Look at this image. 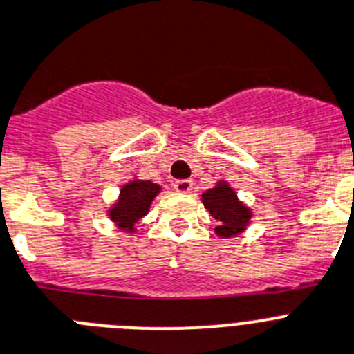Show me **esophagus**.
Segmentation results:
<instances>
[{
    "instance_id": "obj_1",
    "label": "esophagus",
    "mask_w": 354,
    "mask_h": 354,
    "mask_svg": "<svg viewBox=\"0 0 354 354\" xmlns=\"http://www.w3.org/2000/svg\"><path fill=\"white\" fill-rule=\"evenodd\" d=\"M174 187V191L182 192V194H187V192L192 191V182L191 180H176V182L172 183Z\"/></svg>"
}]
</instances>
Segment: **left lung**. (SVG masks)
I'll list each match as a JSON object with an SVG mask.
<instances>
[{
  "mask_svg": "<svg viewBox=\"0 0 354 354\" xmlns=\"http://www.w3.org/2000/svg\"><path fill=\"white\" fill-rule=\"evenodd\" d=\"M201 201L210 216L219 223L214 232L221 239L243 234L254 218L250 207L237 198V192L225 180H218L212 189L205 191Z\"/></svg>",
  "mask_w": 354,
  "mask_h": 354,
  "instance_id": "left-lung-1",
  "label": "left lung"
}]
</instances>
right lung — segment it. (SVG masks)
<instances>
[{
    "label": "right lung",
    "instance_id": "obj_1",
    "mask_svg": "<svg viewBox=\"0 0 354 354\" xmlns=\"http://www.w3.org/2000/svg\"><path fill=\"white\" fill-rule=\"evenodd\" d=\"M160 192H162V187L158 183L133 176L129 182L120 187L118 198L108 209V218L122 232L135 234L136 225L144 216L149 214L151 203Z\"/></svg>",
    "mask_w": 354,
    "mask_h": 354
}]
</instances>
